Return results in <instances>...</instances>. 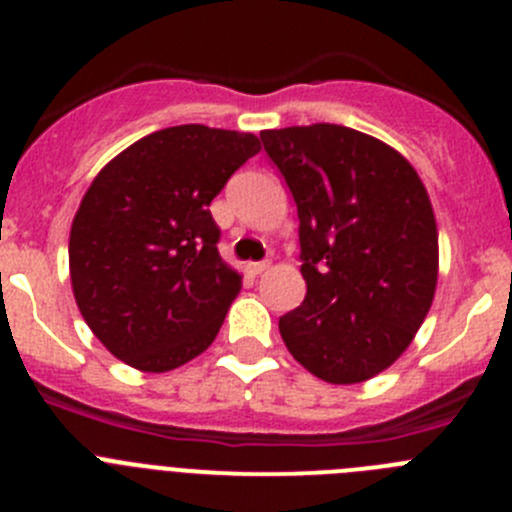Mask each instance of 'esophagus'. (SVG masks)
Returning <instances> with one entry per match:
<instances>
[{
	"label": "esophagus",
	"instance_id": "34e87169",
	"mask_svg": "<svg viewBox=\"0 0 512 512\" xmlns=\"http://www.w3.org/2000/svg\"><path fill=\"white\" fill-rule=\"evenodd\" d=\"M245 270L250 272V275H262L265 270H270V260H262V262H247Z\"/></svg>",
	"mask_w": 512,
	"mask_h": 512
}]
</instances>
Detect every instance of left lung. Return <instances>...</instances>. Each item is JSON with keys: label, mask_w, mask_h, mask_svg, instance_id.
I'll use <instances>...</instances> for the list:
<instances>
[{"label": "left lung", "mask_w": 512, "mask_h": 512, "mask_svg": "<svg viewBox=\"0 0 512 512\" xmlns=\"http://www.w3.org/2000/svg\"><path fill=\"white\" fill-rule=\"evenodd\" d=\"M297 203L307 297L280 317L289 354L329 384H361L414 342L438 282L421 178L384 141L337 123L262 131Z\"/></svg>", "instance_id": "left-lung-1"}]
</instances>
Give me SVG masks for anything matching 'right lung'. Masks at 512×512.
Segmentation results:
<instances>
[{"mask_svg": "<svg viewBox=\"0 0 512 512\" xmlns=\"http://www.w3.org/2000/svg\"><path fill=\"white\" fill-rule=\"evenodd\" d=\"M257 151L252 133L188 123L98 170L71 223L69 272L81 317L116 359L163 374L218 337L242 275L220 257L208 208Z\"/></svg>", "mask_w": 512, "mask_h": 512, "instance_id": "1", "label": "right lung"}]
</instances>
